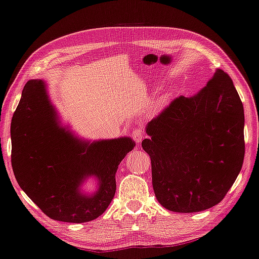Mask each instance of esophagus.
<instances>
[{
    "label": "esophagus",
    "instance_id": "esophagus-1",
    "mask_svg": "<svg viewBox=\"0 0 259 259\" xmlns=\"http://www.w3.org/2000/svg\"><path fill=\"white\" fill-rule=\"evenodd\" d=\"M132 136H133V139H134L136 143H141V142H142L143 138H144L143 130L142 128H135L133 131V133H132Z\"/></svg>",
    "mask_w": 259,
    "mask_h": 259
}]
</instances>
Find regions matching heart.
I'll return each mask as SVG.
<instances>
[{"mask_svg": "<svg viewBox=\"0 0 259 259\" xmlns=\"http://www.w3.org/2000/svg\"><path fill=\"white\" fill-rule=\"evenodd\" d=\"M163 101H164V99H163V98H161V99H160V100L157 102V104H155V108H159V107L162 106Z\"/></svg>", "mask_w": 259, "mask_h": 259, "instance_id": "heart-1", "label": "heart"}]
</instances>
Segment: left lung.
<instances>
[{
	"label": "left lung",
	"instance_id": "8db88e82",
	"mask_svg": "<svg viewBox=\"0 0 259 259\" xmlns=\"http://www.w3.org/2000/svg\"><path fill=\"white\" fill-rule=\"evenodd\" d=\"M243 126L242 102L220 69L196 95L175 99L149 121L142 148L161 205L193 213L220 203L242 167Z\"/></svg>",
	"mask_w": 259,
	"mask_h": 259
}]
</instances>
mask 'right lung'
<instances>
[{
    "instance_id": "add662e5",
    "label": "right lung",
    "mask_w": 259,
    "mask_h": 259,
    "mask_svg": "<svg viewBox=\"0 0 259 259\" xmlns=\"http://www.w3.org/2000/svg\"><path fill=\"white\" fill-rule=\"evenodd\" d=\"M47 123L57 124V113L42 80H29L11 121V161L19 186L53 220L82 223L100 217L116 192V171L135 146L128 136L83 141L72 160L54 153L44 134ZM89 178L95 192L81 186Z\"/></svg>"
}]
</instances>
